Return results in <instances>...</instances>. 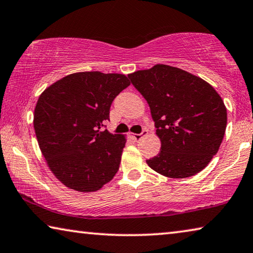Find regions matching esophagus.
Returning <instances> with one entry per match:
<instances>
[{
	"mask_svg": "<svg viewBox=\"0 0 253 253\" xmlns=\"http://www.w3.org/2000/svg\"><path fill=\"white\" fill-rule=\"evenodd\" d=\"M147 135V130L146 129H143L141 134H133L131 135V137H133L135 141H138V139H141V137H143V136Z\"/></svg>",
	"mask_w": 253,
	"mask_h": 253,
	"instance_id": "1",
	"label": "esophagus"
}]
</instances>
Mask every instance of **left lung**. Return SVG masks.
Instances as JSON below:
<instances>
[{"label": "left lung", "mask_w": 253, "mask_h": 253, "mask_svg": "<svg viewBox=\"0 0 253 253\" xmlns=\"http://www.w3.org/2000/svg\"><path fill=\"white\" fill-rule=\"evenodd\" d=\"M146 100L161 151L148 167L169 178H188L205 169L226 129V108L211 84L178 67L158 64L128 75Z\"/></svg>", "instance_id": "8db88e82"}]
</instances>
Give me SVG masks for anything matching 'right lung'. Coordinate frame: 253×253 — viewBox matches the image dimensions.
I'll list each match as a JSON object with an SVG mask.
<instances>
[{
	"label": "right lung",
	"mask_w": 253,
	"mask_h": 253,
	"mask_svg": "<svg viewBox=\"0 0 253 253\" xmlns=\"http://www.w3.org/2000/svg\"><path fill=\"white\" fill-rule=\"evenodd\" d=\"M129 84L124 74L81 72L39 97L35 133L48 167L66 187L97 191L117 173L126 139L101 128L114 99Z\"/></svg>",
	"instance_id": "obj_1"
}]
</instances>
